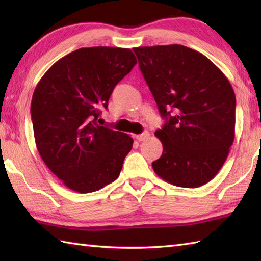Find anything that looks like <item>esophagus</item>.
Segmentation results:
<instances>
[{"label": "esophagus", "mask_w": 261, "mask_h": 261, "mask_svg": "<svg viewBox=\"0 0 261 261\" xmlns=\"http://www.w3.org/2000/svg\"><path fill=\"white\" fill-rule=\"evenodd\" d=\"M149 136H150V134H149L148 131H145V132H142L141 135L136 136V139H137L138 141H145V140L148 139Z\"/></svg>", "instance_id": "esophagus-1"}]
</instances>
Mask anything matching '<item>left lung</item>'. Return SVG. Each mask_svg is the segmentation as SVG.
Instances as JSON below:
<instances>
[{
	"mask_svg": "<svg viewBox=\"0 0 261 261\" xmlns=\"http://www.w3.org/2000/svg\"><path fill=\"white\" fill-rule=\"evenodd\" d=\"M166 123L154 132L163 154L152 163L160 178L196 188L219 173L234 140L236 95L211 60L181 45L134 48Z\"/></svg>",
	"mask_w": 261,
	"mask_h": 261,
	"instance_id": "left-lung-1",
	"label": "left lung"
}]
</instances>
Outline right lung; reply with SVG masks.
<instances>
[{
  "mask_svg": "<svg viewBox=\"0 0 261 261\" xmlns=\"http://www.w3.org/2000/svg\"><path fill=\"white\" fill-rule=\"evenodd\" d=\"M136 64L130 49L81 48L55 63L36 86L31 119L37 149L70 190L95 192L119 177L134 139L97 119Z\"/></svg>",
  "mask_w": 261,
  "mask_h": 261,
  "instance_id": "obj_1",
  "label": "right lung"
}]
</instances>
